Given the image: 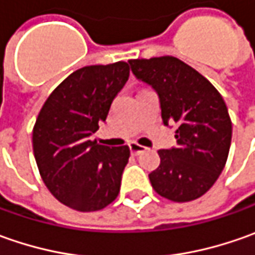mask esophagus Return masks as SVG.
<instances>
[{
	"label": "esophagus",
	"instance_id": "esophagus-1",
	"mask_svg": "<svg viewBox=\"0 0 255 255\" xmlns=\"http://www.w3.org/2000/svg\"><path fill=\"white\" fill-rule=\"evenodd\" d=\"M129 149H130V152H132L133 154H139V153H142L146 150L144 146H142V144H139V143L136 142L129 143Z\"/></svg>",
	"mask_w": 255,
	"mask_h": 255
}]
</instances>
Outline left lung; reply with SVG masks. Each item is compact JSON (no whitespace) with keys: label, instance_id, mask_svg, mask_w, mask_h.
<instances>
[{"label":"left lung","instance_id":"1","mask_svg":"<svg viewBox=\"0 0 255 255\" xmlns=\"http://www.w3.org/2000/svg\"><path fill=\"white\" fill-rule=\"evenodd\" d=\"M133 75L159 95L162 119L174 125L176 147L159 150L149 174L157 194L171 201L196 200L219 179L231 144V119L219 91L174 56L130 59Z\"/></svg>","mask_w":255,"mask_h":255}]
</instances>
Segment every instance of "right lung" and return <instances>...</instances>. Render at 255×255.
<instances>
[{"mask_svg": "<svg viewBox=\"0 0 255 255\" xmlns=\"http://www.w3.org/2000/svg\"><path fill=\"white\" fill-rule=\"evenodd\" d=\"M128 79L123 61L84 66L55 88L36 118L32 147L39 174L55 199L74 210H102L119 194L130 150L91 136Z\"/></svg>", "mask_w": 255, "mask_h": 255, "instance_id": "obj_1", "label": "right lung"}]
</instances>
